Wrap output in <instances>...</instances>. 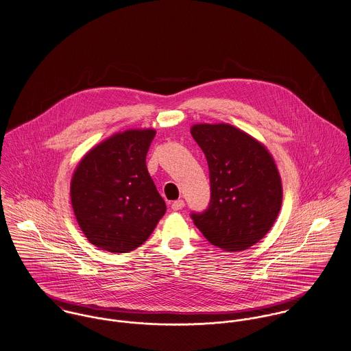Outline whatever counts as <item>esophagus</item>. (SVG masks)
<instances>
[{
    "instance_id": "obj_1",
    "label": "esophagus",
    "mask_w": 351,
    "mask_h": 351,
    "mask_svg": "<svg viewBox=\"0 0 351 351\" xmlns=\"http://www.w3.org/2000/svg\"><path fill=\"white\" fill-rule=\"evenodd\" d=\"M184 206H185L184 199H177V201H174V202L171 204V209H173V210H181Z\"/></svg>"
}]
</instances>
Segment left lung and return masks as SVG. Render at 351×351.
Returning <instances> with one entry per match:
<instances>
[{
	"label": "left lung",
	"mask_w": 351,
	"mask_h": 351,
	"mask_svg": "<svg viewBox=\"0 0 351 351\" xmlns=\"http://www.w3.org/2000/svg\"><path fill=\"white\" fill-rule=\"evenodd\" d=\"M204 152L210 178V204L191 213L205 239L223 251H244L258 243L276 221L283 201L278 166L268 149L228 123L191 128Z\"/></svg>",
	"instance_id": "obj_1"
}]
</instances>
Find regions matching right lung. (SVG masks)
Here are the masks:
<instances>
[{
    "label": "right lung",
    "instance_id": "add662e5",
    "mask_svg": "<svg viewBox=\"0 0 351 351\" xmlns=\"http://www.w3.org/2000/svg\"><path fill=\"white\" fill-rule=\"evenodd\" d=\"M154 136L153 128L117 132L93 147L73 171L75 217L88 241L103 251H134L166 212L146 166Z\"/></svg>",
    "mask_w": 351,
    "mask_h": 351
}]
</instances>
